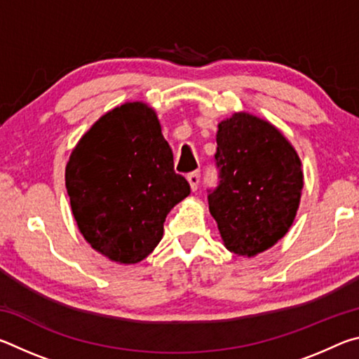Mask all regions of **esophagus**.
Returning a JSON list of instances; mask_svg holds the SVG:
<instances>
[{"label": "esophagus", "instance_id": "esophagus-1", "mask_svg": "<svg viewBox=\"0 0 359 359\" xmlns=\"http://www.w3.org/2000/svg\"><path fill=\"white\" fill-rule=\"evenodd\" d=\"M187 180H188V184H190L191 190L194 191L199 185V180H201V174H199V171H193L187 175Z\"/></svg>", "mask_w": 359, "mask_h": 359}]
</instances>
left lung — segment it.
<instances>
[{
	"label": "left lung",
	"mask_w": 359,
	"mask_h": 359,
	"mask_svg": "<svg viewBox=\"0 0 359 359\" xmlns=\"http://www.w3.org/2000/svg\"><path fill=\"white\" fill-rule=\"evenodd\" d=\"M218 187L209 210L224 247L255 257L277 244L296 217L304 187L301 160L274 125L238 112L218 123Z\"/></svg>",
	"instance_id": "left-lung-1"
}]
</instances>
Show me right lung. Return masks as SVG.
Returning <instances> with one entry per match:
<instances>
[{"mask_svg":"<svg viewBox=\"0 0 359 359\" xmlns=\"http://www.w3.org/2000/svg\"><path fill=\"white\" fill-rule=\"evenodd\" d=\"M65 179L83 239L120 264L147 258L166 215L190 194L155 111L141 101L95 121L72 150Z\"/></svg>","mask_w":359,"mask_h":359,"instance_id":"1","label":"right lung"}]
</instances>
